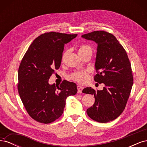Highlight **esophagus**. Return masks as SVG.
<instances>
[{
  "label": "esophagus",
  "instance_id": "obj_1",
  "mask_svg": "<svg viewBox=\"0 0 147 147\" xmlns=\"http://www.w3.org/2000/svg\"><path fill=\"white\" fill-rule=\"evenodd\" d=\"M83 89V88L82 86H80V85L77 86V90H78V93H82Z\"/></svg>",
  "mask_w": 147,
  "mask_h": 147
}]
</instances>
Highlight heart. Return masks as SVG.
<instances>
[{
	"instance_id": "heart-1",
	"label": "heart",
	"mask_w": 147,
	"mask_h": 147,
	"mask_svg": "<svg viewBox=\"0 0 147 147\" xmlns=\"http://www.w3.org/2000/svg\"><path fill=\"white\" fill-rule=\"evenodd\" d=\"M85 52H91V48L86 45H82L78 49V53H83ZM88 72L87 70L77 71L72 74V78L74 80L80 83H85L88 80Z\"/></svg>"
}]
</instances>
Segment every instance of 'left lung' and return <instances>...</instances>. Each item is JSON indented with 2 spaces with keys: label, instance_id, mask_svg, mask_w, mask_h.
Masks as SVG:
<instances>
[{
  "label": "left lung",
  "instance_id": "left-lung-1",
  "mask_svg": "<svg viewBox=\"0 0 147 147\" xmlns=\"http://www.w3.org/2000/svg\"><path fill=\"white\" fill-rule=\"evenodd\" d=\"M82 38L94 41L97 45L94 80L104 83L102 90L91 87L82 92L94 95L95 102L87 109L91 119L99 123H107L122 113L130 95L133 84L131 65L127 53L113 35L103 30L84 34Z\"/></svg>",
  "mask_w": 147,
  "mask_h": 147
}]
</instances>
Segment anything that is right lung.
I'll return each instance as SVG.
<instances>
[{
	"label": "right lung",
	"mask_w": 147,
	"mask_h": 147,
	"mask_svg": "<svg viewBox=\"0 0 147 147\" xmlns=\"http://www.w3.org/2000/svg\"><path fill=\"white\" fill-rule=\"evenodd\" d=\"M77 36L51 32L35 38L18 69V90L30 116L38 122L55 121L63 113L66 99L77 92V84L64 81L49 84L51 75L61 65L64 45Z\"/></svg>",
	"instance_id": "add662e5"
}]
</instances>
